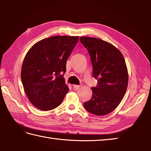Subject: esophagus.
Wrapping results in <instances>:
<instances>
[{
	"label": "esophagus",
	"instance_id": "34e87169",
	"mask_svg": "<svg viewBox=\"0 0 151 151\" xmlns=\"http://www.w3.org/2000/svg\"><path fill=\"white\" fill-rule=\"evenodd\" d=\"M81 88V86L79 85H73V88L75 89H78Z\"/></svg>",
	"mask_w": 151,
	"mask_h": 151
}]
</instances>
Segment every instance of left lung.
Wrapping results in <instances>:
<instances>
[{
	"label": "left lung",
	"mask_w": 151,
	"mask_h": 151,
	"mask_svg": "<svg viewBox=\"0 0 151 151\" xmlns=\"http://www.w3.org/2000/svg\"><path fill=\"white\" fill-rule=\"evenodd\" d=\"M91 58L93 76L98 81L93 95L84 103L88 111L97 115L110 114L120 104L126 93L129 75L123 54L113 45L98 38H80Z\"/></svg>",
	"instance_id": "1"
}]
</instances>
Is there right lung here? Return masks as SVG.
Wrapping results in <instances>:
<instances>
[{"label":"right lung","mask_w":151,"mask_h":151,"mask_svg":"<svg viewBox=\"0 0 151 151\" xmlns=\"http://www.w3.org/2000/svg\"><path fill=\"white\" fill-rule=\"evenodd\" d=\"M78 40V36H52L38 41L28 51L21 81L30 102L37 108L51 110L62 103L69 91L63 78L66 62Z\"/></svg>","instance_id":"obj_1"}]
</instances>
